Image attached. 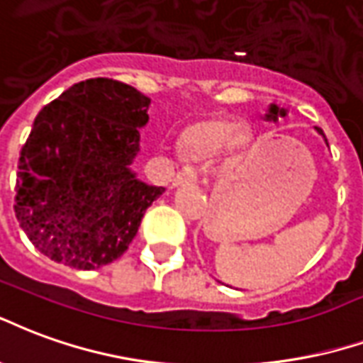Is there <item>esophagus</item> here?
<instances>
[{
	"mask_svg": "<svg viewBox=\"0 0 363 363\" xmlns=\"http://www.w3.org/2000/svg\"><path fill=\"white\" fill-rule=\"evenodd\" d=\"M197 182V172L193 168H184L182 172L176 174L174 178V185H187V184H195Z\"/></svg>",
	"mask_w": 363,
	"mask_h": 363,
	"instance_id": "obj_1",
	"label": "esophagus"
}]
</instances>
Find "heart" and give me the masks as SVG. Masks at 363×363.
I'll use <instances>...</instances> for the list:
<instances>
[{"instance_id":"obj_1","label":"heart","mask_w":363,"mask_h":363,"mask_svg":"<svg viewBox=\"0 0 363 363\" xmlns=\"http://www.w3.org/2000/svg\"><path fill=\"white\" fill-rule=\"evenodd\" d=\"M247 135L230 116H213L185 127L182 149L193 160H213L228 147H243Z\"/></svg>"}]
</instances>
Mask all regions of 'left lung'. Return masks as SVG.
I'll return each instance as SVG.
<instances>
[{
	"label": "left lung",
	"mask_w": 363,
	"mask_h": 363,
	"mask_svg": "<svg viewBox=\"0 0 363 363\" xmlns=\"http://www.w3.org/2000/svg\"><path fill=\"white\" fill-rule=\"evenodd\" d=\"M279 116H286V110H284V108H279L277 104H271V108H269V113L265 116L267 120L277 121V120H279ZM315 129H317V133L323 135V139H325V133H323V129H319V127H315ZM325 143H327V139H325Z\"/></svg>",
	"instance_id": "obj_1"
}]
</instances>
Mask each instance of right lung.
Wrapping results in <instances>:
<instances>
[{
    "mask_svg": "<svg viewBox=\"0 0 363 363\" xmlns=\"http://www.w3.org/2000/svg\"><path fill=\"white\" fill-rule=\"evenodd\" d=\"M150 98L98 77L40 110L21 149L15 214L36 250L91 271L123 255L164 187L135 178Z\"/></svg>",
    "mask_w": 363,
    "mask_h": 363,
    "instance_id": "1",
    "label": "right lung"
}]
</instances>
